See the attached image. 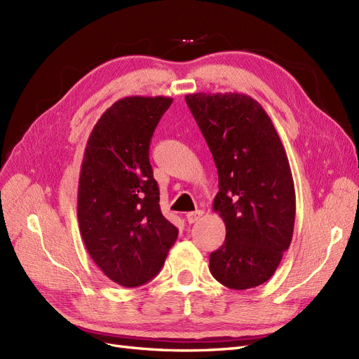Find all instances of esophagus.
Masks as SVG:
<instances>
[{"label": "esophagus", "instance_id": "esophagus-1", "mask_svg": "<svg viewBox=\"0 0 359 359\" xmlns=\"http://www.w3.org/2000/svg\"><path fill=\"white\" fill-rule=\"evenodd\" d=\"M202 215H203V211L198 210V211H191V212H187L186 219H187V222L191 224V223H196L198 220H201V219H202Z\"/></svg>", "mask_w": 359, "mask_h": 359}]
</instances>
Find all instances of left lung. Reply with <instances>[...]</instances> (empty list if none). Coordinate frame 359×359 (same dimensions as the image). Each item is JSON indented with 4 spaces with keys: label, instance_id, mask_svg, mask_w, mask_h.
Here are the masks:
<instances>
[{
    "label": "left lung",
    "instance_id": "1",
    "mask_svg": "<svg viewBox=\"0 0 359 359\" xmlns=\"http://www.w3.org/2000/svg\"><path fill=\"white\" fill-rule=\"evenodd\" d=\"M210 147L219 193L212 210L226 224L224 244L210 255L217 281L244 290L273 277L295 224V187L273 121L245 94H187Z\"/></svg>",
    "mask_w": 359,
    "mask_h": 359
}]
</instances>
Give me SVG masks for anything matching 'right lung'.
Masks as SVG:
<instances>
[{
    "instance_id": "add662e5",
    "label": "right lung",
    "mask_w": 359,
    "mask_h": 359,
    "mask_svg": "<svg viewBox=\"0 0 359 359\" xmlns=\"http://www.w3.org/2000/svg\"><path fill=\"white\" fill-rule=\"evenodd\" d=\"M170 97H126L115 102L86 142L79 187L82 240L103 274L124 287L158 274L178 229L160 210L149 142Z\"/></svg>"
}]
</instances>
